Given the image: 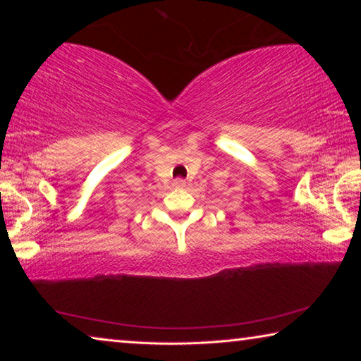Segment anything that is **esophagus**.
<instances>
[{"instance_id": "obj_1", "label": "esophagus", "mask_w": 361, "mask_h": 361, "mask_svg": "<svg viewBox=\"0 0 361 361\" xmlns=\"http://www.w3.org/2000/svg\"><path fill=\"white\" fill-rule=\"evenodd\" d=\"M172 186H175V188H181V186H185V180L176 178V180H173V181H172Z\"/></svg>"}]
</instances>
